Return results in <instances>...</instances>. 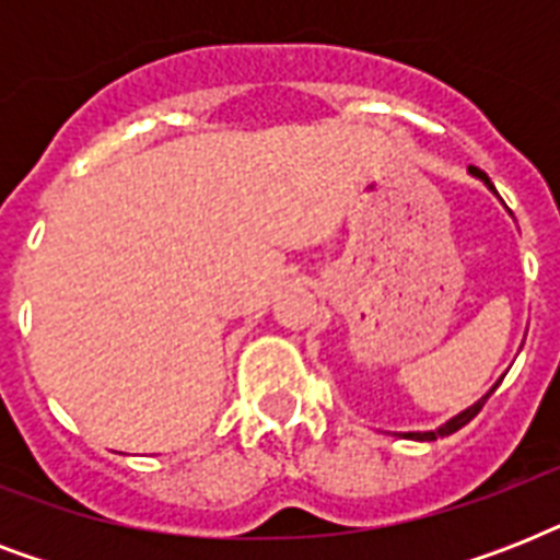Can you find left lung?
I'll list each match as a JSON object with an SVG mask.
<instances>
[{
    "label": "left lung",
    "instance_id": "1",
    "mask_svg": "<svg viewBox=\"0 0 560 560\" xmlns=\"http://www.w3.org/2000/svg\"><path fill=\"white\" fill-rule=\"evenodd\" d=\"M468 171H470V174H474V177H479V179H482V183H486V186L491 188V191H494V186H491V179H488V174H486V171L474 168V165H470ZM491 392H494V389H491ZM491 392H488L486 398H479L477 404H474V407H468V409H465V412H459V416H456V418H451V421H447V424H442V427H439V430H430V433H404V435H407V439H416V442H433L435 435H451V433H456V430H462V427L468 424L470 418L477 416L479 409L486 407V400L491 398Z\"/></svg>",
    "mask_w": 560,
    "mask_h": 560
}]
</instances>
